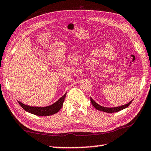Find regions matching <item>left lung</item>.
<instances>
[{
	"label": "left lung",
	"instance_id": "left-lung-1",
	"mask_svg": "<svg viewBox=\"0 0 151 151\" xmlns=\"http://www.w3.org/2000/svg\"><path fill=\"white\" fill-rule=\"evenodd\" d=\"M90 100H91V104L93 106L94 108H96V109H97V110H98V111H103V112H109V113H113V112H119V111H121V110L126 109V108L129 106L130 105V104H131V103L132 102V101H133V100H132L130 101L129 103H127V104H126L125 105H123V106H120L112 107V108H108V107H104V106H102L99 105L91 98H90Z\"/></svg>",
	"mask_w": 151,
	"mask_h": 151
}]
</instances>
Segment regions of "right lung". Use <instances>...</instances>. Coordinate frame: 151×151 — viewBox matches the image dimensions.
I'll use <instances>...</instances> for the list:
<instances>
[{
  "mask_svg": "<svg viewBox=\"0 0 151 151\" xmlns=\"http://www.w3.org/2000/svg\"><path fill=\"white\" fill-rule=\"evenodd\" d=\"M66 96V93L62 97L60 98L57 102L54 103V104L45 107L30 106L26 105L23 104V103L20 102L19 101H17V102L19 105L21 106L22 109L25 110L26 111L30 112V113H32L37 116H49L57 113L62 109Z\"/></svg>",
  "mask_w": 151,
  "mask_h": 151,
  "instance_id": "1",
  "label": "right lung"
}]
</instances>
